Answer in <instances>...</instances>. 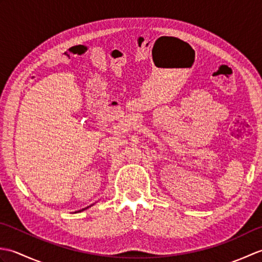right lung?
I'll list each match as a JSON object with an SVG mask.
<instances>
[{
	"mask_svg": "<svg viewBox=\"0 0 262 262\" xmlns=\"http://www.w3.org/2000/svg\"><path fill=\"white\" fill-rule=\"evenodd\" d=\"M91 206H92V205H91ZM91 206H88V207H85V208H83V209H81V210H77V211H75V213H79V211L84 210V209H86V208H89V207H91Z\"/></svg>",
	"mask_w": 262,
	"mask_h": 262,
	"instance_id": "right-lung-1",
	"label": "right lung"
}]
</instances>
